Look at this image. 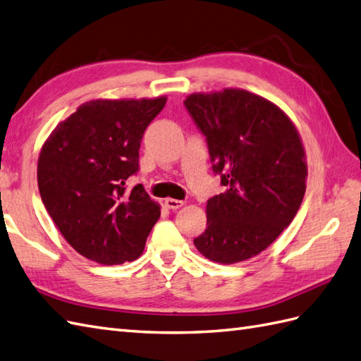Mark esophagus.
Here are the masks:
<instances>
[{
  "instance_id": "1",
  "label": "esophagus",
  "mask_w": 361,
  "mask_h": 361,
  "mask_svg": "<svg viewBox=\"0 0 361 361\" xmlns=\"http://www.w3.org/2000/svg\"><path fill=\"white\" fill-rule=\"evenodd\" d=\"M184 203L181 200H173V198H166L164 200V206L167 209H171V211H177V209H180Z\"/></svg>"
}]
</instances>
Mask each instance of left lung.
I'll list each match as a JSON object with an SVG mask.
<instances>
[{
    "label": "left lung",
    "mask_w": 361,
    "mask_h": 361,
    "mask_svg": "<svg viewBox=\"0 0 361 361\" xmlns=\"http://www.w3.org/2000/svg\"><path fill=\"white\" fill-rule=\"evenodd\" d=\"M188 112L206 137L224 192L207 200V228L194 240L211 262L258 255L288 228L306 192L307 164L294 123L243 89L192 94Z\"/></svg>",
    "instance_id": "obj_1"
}]
</instances>
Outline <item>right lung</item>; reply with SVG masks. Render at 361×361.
I'll return each instance as SVG.
<instances>
[{
  "mask_svg": "<svg viewBox=\"0 0 361 361\" xmlns=\"http://www.w3.org/2000/svg\"><path fill=\"white\" fill-rule=\"evenodd\" d=\"M166 102L94 99L58 124L41 149V200L67 243L92 262H133L160 219L142 184L128 190L126 181L138 172L142 133Z\"/></svg>",
  "mask_w": 361,
  "mask_h": 361,
  "instance_id": "add662e5",
  "label": "right lung"
}]
</instances>
